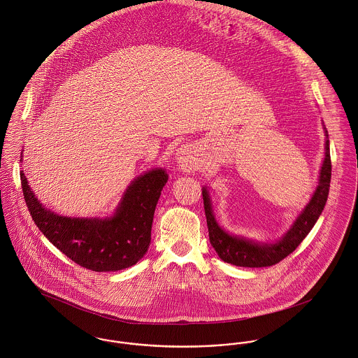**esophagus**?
<instances>
[{
	"mask_svg": "<svg viewBox=\"0 0 358 358\" xmlns=\"http://www.w3.org/2000/svg\"><path fill=\"white\" fill-rule=\"evenodd\" d=\"M176 160L182 171L191 173V171H195L196 169H199L201 158H200L196 145L185 144L177 150Z\"/></svg>",
	"mask_w": 358,
	"mask_h": 358,
	"instance_id": "esophagus-1",
	"label": "esophagus"
}]
</instances>
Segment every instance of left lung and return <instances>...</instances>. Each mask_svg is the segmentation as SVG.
I'll list each match as a JSON object with an SVG mask.
<instances>
[{
    "mask_svg": "<svg viewBox=\"0 0 358 358\" xmlns=\"http://www.w3.org/2000/svg\"><path fill=\"white\" fill-rule=\"evenodd\" d=\"M325 133V154L320 169L318 185L309 203L294 220L289 229L275 241H258L245 236H238L227 232L215 220L210 194L206 187L201 189L204 213L208 227V238L218 257L228 264L243 268H265L272 266L289 255L308 234L312 231L321 215L328 199L331 182V157L328 131Z\"/></svg>",
    "mask_w": 358,
    "mask_h": 358,
    "instance_id": "obj_1",
    "label": "left lung"
}]
</instances>
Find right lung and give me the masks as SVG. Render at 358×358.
<instances>
[{
  "mask_svg": "<svg viewBox=\"0 0 358 358\" xmlns=\"http://www.w3.org/2000/svg\"><path fill=\"white\" fill-rule=\"evenodd\" d=\"M167 178L164 169H151L130 182L113 215L80 218L45 208L20 171L26 204L43 236L76 264L94 272L122 271L145 255L155 207Z\"/></svg>",
  "mask_w": 358,
  "mask_h": 358,
  "instance_id": "right-lung-1",
  "label": "right lung"
}]
</instances>
